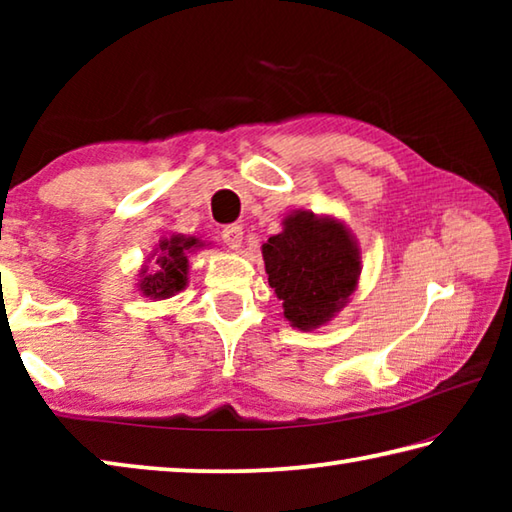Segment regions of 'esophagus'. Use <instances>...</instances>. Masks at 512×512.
Wrapping results in <instances>:
<instances>
[{
    "mask_svg": "<svg viewBox=\"0 0 512 512\" xmlns=\"http://www.w3.org/2000/svg\"><path fill=\"white\" fill-rule=\"evenodd\" d=\"M221 237H223V244L230 250H239L241 241H244V228H241V225H225Z\"/></svg>",
    "mask_w": 512,
    "mask_h": 512,
    "instance_id": "obj_1",
    "label": "esophagus"
}]
</instances>
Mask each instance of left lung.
<instances>
[{
	"instance_id": "left-lung-1",
	"label": "left lung",
	"mask_w": 512,
	"mask_h": 512,
	"mask_svg": "<svg viewBox=\"0 0 512 512\" xmlns=\"http://www.w3.org/2000/svg\"><path fill=\"white\" fill-rule=\"evenodd\" d=\"M262 255L284 318L302 332L327 325L348 305L359 284V244L334 216H284L282 232L266 241Z\"/></svg>"
}]
</instances>
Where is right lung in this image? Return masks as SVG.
Returning <instances> with one entry per match:
<instances>
[{
    "label": "right lung",
    "mask_w": 512,
    "mask_h": 512,
    "mask_svg": "<svg viewBox=\"0 0 512 512\" xmlns=\"http://www.w3.org/2000/svg\"><path fill=\"white\" fill-rule=\"evenodd\" d=\"M205 244L196 237L187 235H171L162 237L160 244L155 246L151 259H155L153 266H142L140 282L137 289L142 296L151 300H167L187 287L189 280V255L194 250L203 248ZM149 259V262H151Z\"/></svg>",
    "instance_id": "obj_1"
}]
</instances>
